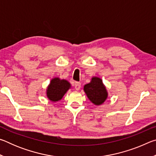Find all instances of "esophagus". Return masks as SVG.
I'll use <instances>...</instances> for the list:
<instances>
[{
  "label": "esophagus",
  "mask_w": 156,
  "mask_h": 156,
  "mask_svg": "<svg viewBox=\"0 0 156 156\" xmlns=\"http://www.w3.org/2000/svg\"><path fill=\"white\" fill-rule=\"evenodd\" d=\"M81 88V83H78V82H77V83H75V89L76 90H79Z\"/></svg>",
  "instance_id": "esophagus-1"
}]
</instances>
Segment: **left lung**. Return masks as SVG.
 Instances as JSON below:
<instances>
[{
    "label": "left lung",
    "instance_id": "8db88e82",
    "mask_svg": "<svg viewBox=\"0 0 156 156\" xmlns=\"http://www.w3.org/2000/svg\"><path fill=\"white\" fill-rule=\"evenodd\" d=\"M84 91L89 100L97 106L103 104L107 99L106 87L99 77L94 76L92 78L90 83L84 86Z\"/></svg>",
    "mask_w": 156,
    "mask_h": 156
}]
</instances>
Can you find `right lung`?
Masks as SVG:
<instances>
[{
    "instance_id": "1",
    "label": "right lung",
    "mask_w": 156,
    "mask_h": 156,
    "mask_svg": "<svg viewBox=\"0 0 156 156\" xmlns=\"http://www.w3.org/2000/svg\"><path fill=\"white\" fill-rule=\"evenodd\" d=\"M71 88V84L67 80L59 78H52L47 88V97L51 102H58Z\"/></svg>"
}]
</instances>
